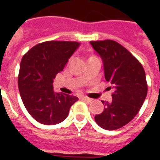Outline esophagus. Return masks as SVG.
<instances>
[{
    "instance_id": "1",
    "label": "esophagus",
    "mask_w": 160,
    "mask_h": 160,
    "mask_svg": "<svg viewBox=\"0 0 160 160\" xmlns=\"http://www.w3.org/2000/svg\"><path fill=\"white\" fill-rule=\"evenodd\" d=\"M80 99H82V100L87 101V102H91V101L92 100V98H89L85 97V96H82V97H80Z\"/></svg>"
}]
</instances>
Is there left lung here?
<instances>
[{
  "mask_svg": "<svg viewBox=\"0 0 160 160\" xmlns=\"http://www.w3.org/2000/svg\"><path fill=\"white\" fill-rule=\"evenodd\" d=\"M103 61L104 78L112 85V101H102L104 111L95 116L102 128L115 130L137 115L148 94L146 73L141 62L123 46L113 40L92 41Z\"/></svg>",
  "mask_w": 160,
  "mask_h": 160,
  "instance_id": "1",
  "label": "left lung"
}]
</instances>
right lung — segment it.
Here are the masks:
<instances>
[{"instance_id":"add662e5","label":"right lung","mask_w":160,"mask_h":160,"mask_svg":"<svg viewBox=\"0 0 160 160\" xmlns=\"http://www.w3.org/2000/svg\"><path fill=\"white\" fill-rule=\"evenodd\" d=\"M80 42L47 41L32 47L22 57L18 77L25 107L36 121L45 125L62 122L79 98L56 92L53 80L62 71Z\"/></svg>"}]
</instances>
